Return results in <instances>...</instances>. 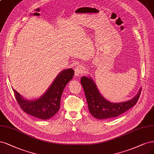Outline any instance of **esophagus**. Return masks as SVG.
<instances>
[{
  "label": "esophagus",
  "mask_w": 154,
  "mask_h": 154,
  "mask_svg": "<svg viewBox=\"0 0 154 154\" xmlns=\"http://www.w3.org/2000/svg\"><path fill=\"white\" fill-rule=\"evenodd\" d=\"M84 71V67L82 65H78L75 68V76H78L82 75V73Z\"/></svg>",
  "instance_id": "34e87169"
}]
</instances>
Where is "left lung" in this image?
<instances>
[{"label":"left lung","mask_w":154,"mask_h":154,"mask_svg":"<svg viewBox=\"0 0 154 154\" xmlns=\"http://www.w3.org/2000/svg\"><path fill=\"white\" fill-rule=\"evenodd\" d=\"M81 83L85 94L90 113L98 119L113 118L124 113L137 103L141 92L140 88L136 96L128 101L113 103L108 101L100 94L92 79L83 76L81 78Z\"/></svg>","instance_id":"8db88e82"}]
</instances>
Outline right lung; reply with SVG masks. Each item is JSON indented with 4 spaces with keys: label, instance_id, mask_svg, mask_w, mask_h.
<instances>
[{
    "label": "right lung",
    "instance_id": "1",
    "mask_svg": "<svg viewBox=\"0 0 154 154\" xmlns=\"http://www.w3.org/2000/svg\"><path fill=\"white\" fill-rule=\"evenodd\" d=\"M74 73L75 71L72 69L60 72L47 92L38 99L26 100L13 88L15 98L20 108L25 113L42 120L50 119L59 110L63 89L72 78Z\"/></svg>",
    "mask_w": 154,
    "mask_h": 154
}]
</instances>
